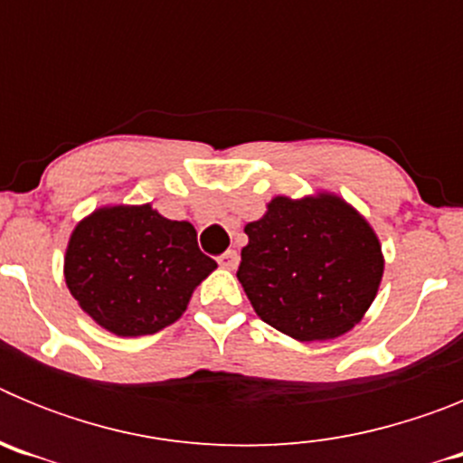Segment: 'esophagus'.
Segmentation results:
<instances>
[{"instance_id":"34e87169","label":"esophagus","mask_w":463,"mask_h":463,"mask_svg":"<svg viewBox=\"0 0 463 463\" xmlns=\"http://www.w3.org/2000/svg\"><path fill=\"white\" fill-rule=\"evenodd\" d=\"M218 264L222 269H236V264H239V252L227 250L224 255L218 257Z\"/></svg>"}]
</instances>
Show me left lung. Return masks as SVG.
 Segmentation results:
<instances>
[{
  "instance_id": "obj_1",
  "label": "left lung",
  "mask_w": 463,
  "mask_h": 463,
  "mask_svg": "<svg viewBox=\"0 0 463 463\" xmlns=\"http://www.w3.org/2000/svg\"><path fill=\"white\" fill-rule=\"evenodd\" d=\"M245 234L236 278L273 329L297 341H329L373 304L384 269L380 241L341 196H276Z\"/></svg>"
}]
</instances>
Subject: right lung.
I'll list each match as a JSON object with an SVG mask.
<instances>
[{
  "mask_svg": "<svg viewBox=\"0 0 463 463\" xmlns=\"http://www.w3.org/2000/svg\"><path fill=\"white\" fill-rule=\"evenodd\" d=\"M218 264L196 229L150 203L104 206L71 232L64 280L80 308L116 336H146L185 313L194 288Z\"/></svg>",
  "mask_w": 463,
  "mask_h": 463,
  "instance_id": "obj_1",
  "label": "right lung"
}]
</instances>
